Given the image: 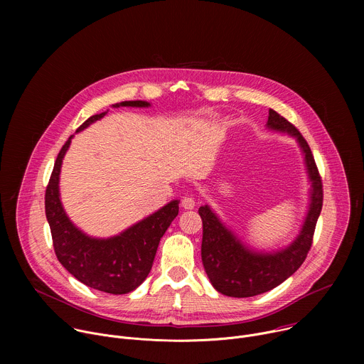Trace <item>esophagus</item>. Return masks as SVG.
I'll list each match as a JSON object with an SVG mask.
<instances>
[{"instance_id":"34e87169","label":"esophagus","mask_w":364,"mask_h":364,"mask_svg":"<svg viewBox=\"0 0 364 364\" xmlns=\"http://www.w3.org/2000/svg\"><path fill=\"white\" fill-rule=\"evenodd\" d=\"M181 205L184 207V209L190 210V209H194L196 201H194V198L190 194H186V196L181 197Z\"/></svg>"}]
</instances>
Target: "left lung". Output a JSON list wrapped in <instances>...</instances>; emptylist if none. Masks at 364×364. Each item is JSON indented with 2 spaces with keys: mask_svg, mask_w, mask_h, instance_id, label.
Instances as JSON below:
<instances>
[{
  "mask_svg": "<svg viewBox=\"0 0 364 364\" xmlns=\"http://www.w3.org/2000/svg\"><path fill=\"white\" fill-rule=\"evenodd\" d=\"M268 127L295 136L305 154L306 170L313 184L309 210L301 233L287 249L277 253H257L245 247L222 225L209 205L200 207L198 215L203 220V267L212 285L228 296H255L271 291L289 278L305 261L323 209V180L308 142L288 119L274 109H269Z\"/></svg>",
  "mask_w": 364,
  "mask_h": 364,
  "instance_id": "1",
  "label": "left lung"
}]
</instances>
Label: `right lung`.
<instances>
[{
  "instance_id": "obj_1",
  "label": "right lung",
  "mask_w": 364,
  "mask_h": 364,
  "mask_svg": "<svg viewBox=\"0 0 364 364\" xmlns=\"http://www.w3.org/2000/svg\"><path fill=\"white\" fill-rule=\"evenodd\" d=\"M115 107H149L144 100H125ZM107 112L90 117L77 131L105 117ZM72 136L65 142L46 187V218L53 239L59 262L82 284L108 294H128L138 288L148 277L160 239L178 215V200L119 236L111 239H93L82 233L66 216L59 198V174L62 160L70 145Z\"/></svg>"
}]
</instances>
